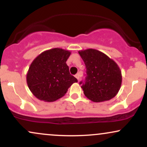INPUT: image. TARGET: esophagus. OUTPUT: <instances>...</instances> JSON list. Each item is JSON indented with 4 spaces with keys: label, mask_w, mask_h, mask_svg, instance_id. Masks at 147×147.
<instances>
[{
    "label": "esophagus",
    "mask_w": 147,
    "mask_h": 147,
    "mask_svg": "<svg viewBox=\"0 0 147 147\" xmlns=\"http://www.w3.org/2000/svg\"><path fill=\"white\" fill-rule=\"evenodd\" d=\"M75 77L77 79V80L79 81V79H80V77H81V74L80 73H77V75H75Z\"/></svg>",
    "instance_id": "obj_1"
}]
</instances>
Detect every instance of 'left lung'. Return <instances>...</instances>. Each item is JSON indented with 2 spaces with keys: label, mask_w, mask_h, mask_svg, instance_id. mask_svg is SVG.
Masks as SVG:
<instances>
[{
  "label": "left lung",
  "mask_w": 147,
  "mask_h": 147,
  "mask_svg": "<svg viewBox=\"0 0 147 147\" xmlns=\"http://www.w3.org/2000/svg\"><path fill=\"white\" fill-rule=\"evenodd\" d=\"M79 54L86 67L85 83L82 88L87 98L94 102L110 100L122 85V72L113 60L95 49L80 50Z\"/></svg>",
  "instance_id": "8db88e82"
}]
</instances>
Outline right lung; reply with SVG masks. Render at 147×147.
<instances>
[{
  "instance_id": "1",
  "label": "right lung",
  "mask_w": 147,
  "mask_h": 147,
  "mask_svg": "<svg viewBox=\"0 0 147 147\" xmlns=\"http://www.w3.org/2000/svg\"><path fill=\"white\" fill-rule=\"evenodd\" d=\"M71 52L61 48L45 50L37 56L27 73L28 88L37 99L55 102L65 95L77 79L71 75L66 61Z\"/></svg>"
}]
</instances>
